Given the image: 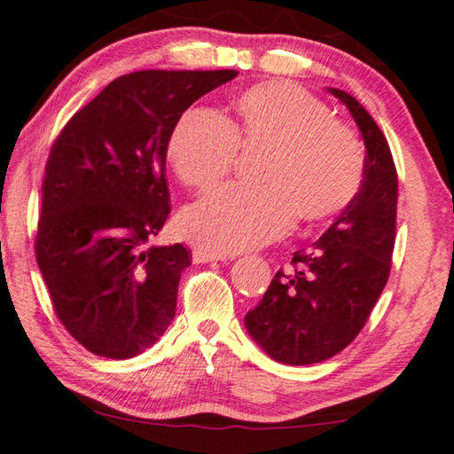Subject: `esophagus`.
I'll return each mask as SVG.
<instances>
[{"instance_id":"34e87169","label":"esophagus","mask_w":454,"mask_h":454,"mask_svg":"<svg viewBox=\"0 0 454 454\" xmlns=\"http://www.w3.org/2000/svg\"><path fill=\"white\" fill-rule=\"evenodd\" d=\"M226 259H228L226 254L207 251V248H195L193 251L195 263H212V261H226Z\"/></svg>"}]
</instances>
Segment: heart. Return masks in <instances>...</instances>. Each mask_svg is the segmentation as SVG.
Listing matches in <instances>:
<instances>
[{"mask_svg":"<svg viewBox=\"0 0 454 454\" xmlns=\"http://www.w3.org/2000/svg\"><path fill=\"white\" fill-rule=\"evenodd\" d=\"M230 123L212 108H189L172 127L166 154L197 191L214 187L236 162L239 145H265L263 187L226 184L184 209L178 228L215 253H240L290 232L298 214L315 222L340 214L362 183L364 152L352 129L302 88L270 82L242 92Z\"/></svg>","mask_w":454,"mask_h":454,"instance_id":"heart-1","label":"heart"}]
</instances>
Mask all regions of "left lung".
Wrapping results in <instances>:
<instances>
[{"label":"left lung","instance_id":"left-lung-1","mask_svg":"<svg viewBox=\"0 0 454 454\" xmlns=\"http://www.w3.org/2000/svg\"><path fill=\"white\" fill-rule=\"evenodd\" d=\"M327 92L346 105L366 145L360 189L321 239L294 253L292 271H278L245 317L253 341L290 366L329 360L356 340L387 286L395 247L397 170L387 137L354 97Z\"/></svg>","mask_w":454,"mask_h":454}]
</instances>
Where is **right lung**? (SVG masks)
<instances>
[{
  "label": "right lung",
  "instance_id": "obj_1",
  "mask_svg": "<svg viewBox=\"0 0 454 454\" xmlns=\"http://www.w3.org/2000/svg\"><path fill=\"white\" fill-rule=\"evenodd\" d=\"M236 75H121L55 139L36 261L57 317L88 352L127 360L154 346L175 318L189 251L181 242L148 247L170 214L166 145L181 114Z\"/></svg>",
  "mask_w": 454,
  "mask_h": 454
}]
</instances>
